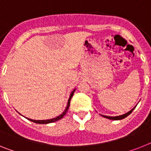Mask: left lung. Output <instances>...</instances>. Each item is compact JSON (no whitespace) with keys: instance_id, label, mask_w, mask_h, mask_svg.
<instances>
[{"instance_id":"obj_1","label":"left lung","mask_w":151,"mask_h":151,"mask_svg":"<svg viewBox=\"0 0 151 151\" xmlns=\"http://www.w3.org/2000/svg\"><path fill=\"white\" fill-rule=\"evenodd\" d=\"M135 107H136V106L133 108L132 110H131L130 111H129L128 113H125V114H123V115H121V116H104V115H101V116H102L103 117H104V118L109 119H113V120H119V119H122L125 118V117H127L129 115H130L131 113H132V112L134 110V109Z\"/></svg>"}]
</instances>
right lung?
<instances>
[{
	"label": "right lung",
	"mask_w": 151,
	"mask_h": 151,
	"mask_svg": "<svg viewBox=\"0 0 151 151\" xmlns=\"http://www.w3.org/2000/svg\"><path fill=\"white\" fill-rule=\"evenodd\" d=\"M75 91H76V89H74V90L72 91V93L70 94V96H69V100H68V103H67V106H66V109H65V110H64L63 112V113H61L60 115L58 116H57L56 118H54V119H45V120H34V119H28L29 120L32 121V122H35V123H38V124H47V123H51V122H56V121H58L60 120V119H62L63 117L64 116L66 115V112L68 111V110H69V105H70V101H71V98L73 96V94H74Z\"/></svg>",
	"instance_id": "obj_1"
}]
</instances>
